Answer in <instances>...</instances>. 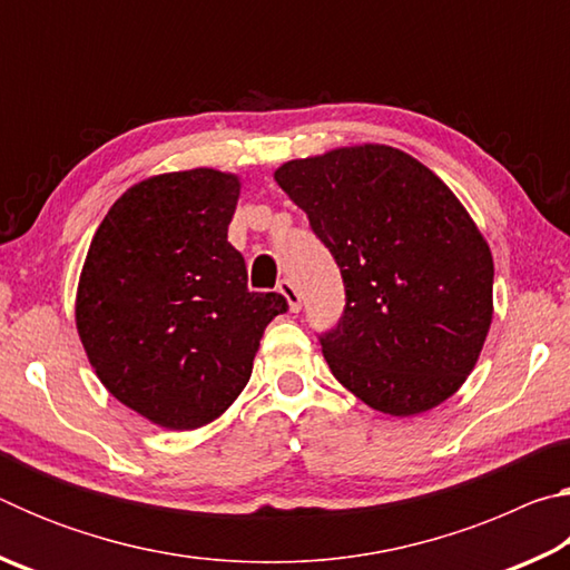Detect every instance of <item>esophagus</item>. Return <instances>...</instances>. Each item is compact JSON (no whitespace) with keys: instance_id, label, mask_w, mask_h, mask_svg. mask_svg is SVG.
<instances>
[{"instance_id":"esophagus-1","label":"esophagus","mask_w":570,"mask_h":570,"mask_svg":"<svg viewBox=\"0 0 570 570\" xmlns=\"http://www.w3.org/2000/svg\"><path fill=\"white\" fill-rule=\"evenodd\" d=\"M278 292L286 296L288 308H292L294 314L298 312V308H302V294H298V288L292 282H288V278H282V282H278Z\"/></svg>"}]
</instances>
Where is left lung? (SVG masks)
<instances>
[{
  "label": "left lung",
  "mask_w": 570,
  "mask_h": 570,
  "mask_svg": "<svg viewBox=\"0 0 570 570\" xmlns=\"http://www.w3.org/2000/svg\"><path fill=\"white\" fill-rule=\"evenodd\" d=\"M274 178L344 278L342 320L320 336L334 377L394 417L452 397L493 322V256L455 193L374 142L288 160Z\"/></svg>",
  "instance_id": "1"
}]
</instances>
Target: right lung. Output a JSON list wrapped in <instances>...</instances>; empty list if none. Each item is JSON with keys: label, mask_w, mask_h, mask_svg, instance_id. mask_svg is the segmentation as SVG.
<instances>
[{"label": "right lung", "mask_w": 570, "mask_h": 570, "mask_svg": "<svg viewBox=\"0 0 570 570\" xmlns=\"http://www.w3.org/2000/svg\"><path fill=\"white\" fill-rule=\"evenodd\" d=\"M234 173L193 168L135 183L85 258L75 322L115 400L166 430L220 417L246 387L264 330L288 304L248 292L228 244Z\"/></svg>", "instance_id": "right-lung-1"}]
</instances>
